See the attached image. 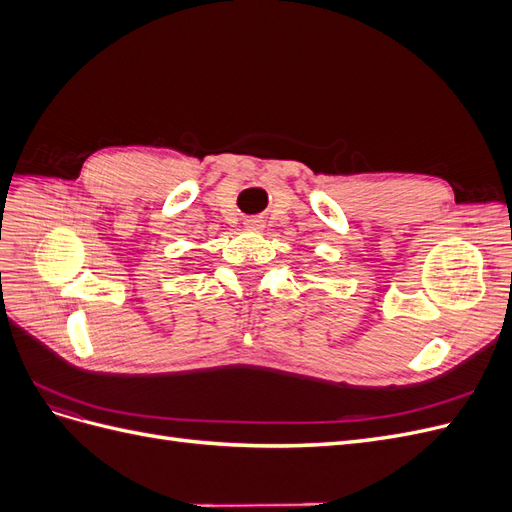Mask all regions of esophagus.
I'll use <instances>...</instances> for the list:
<instances>
[{"instance_id": "1", "label": "esophagus", "mask_w": 512, "mask_h": 512, "mask_svg": "<svg viewBox=\"0 0 512 512\" xmlns=\"http://www.w3.org/2000/svg\"><path fill=\"white\" fill-rule=\"evenodd\" d=\"M245 228L247 230H254V232H258V230H262V228H265V220H262V218H256V215H254V218H245Z\"/></svg>"}]
</instances>
